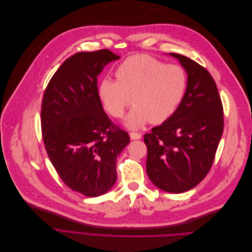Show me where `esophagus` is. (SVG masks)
Listing matches in <instances>:
<instances>
[{"mask_svg":"<svg viewBox=\"0 0 252 252\" xmlns=\"http://www.w3.org/2000/svg\"><path fill=\"white\" fill-rule=\"evenodd\" d=\"M142 135L140 133H137V132H131L130 133V138L132 140H138V139H141Z\"/></svg>","mask_w":252,"mask_h":252,"instance_id":"obj_1","label":"esophagus"}]
</instances>
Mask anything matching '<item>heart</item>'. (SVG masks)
Here are the masks:
<instances>
[{"mask_svg":"<svg viewBox=\"0 0 252 252\" xmlns=\"http://www.w3.org/2000/svg\"><path fill=\"white\" fill-rule=\"evenodd\" d=\"M116 80L104 78L97 87L104 110L115 118L124 116L130 105L134 108L125 124L133 129L149 121L161 124L177 110L187 88V76L177 64H165L148 56L136 55L124 60L114 71Z\"/></svg>","mask_w":252,"mask_h":252,"instance_id":"heart-1","label":"heart"}]
</instances>
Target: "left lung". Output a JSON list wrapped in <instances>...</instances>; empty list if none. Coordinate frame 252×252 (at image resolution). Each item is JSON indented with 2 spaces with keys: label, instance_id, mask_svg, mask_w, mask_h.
I'll list each match as a JSON object with an SVG mask.
<instances>
[{
  "label": "left lung",
  "instance_id": "8db88e82",
  "mask_svg": "<svg viewBox=\"0 0 252 252\" xmlns=\"http://www.w3.org/2000/svg\"><path fill=\"white\" fill-rule=\"evenodd\" d=\"M188 73L186 93L176 112L144 135L147 174L156 187L183 192L195 187L210 172L223 132V108L211 73L178 54Z\"/></svg>",
  "mask_w": 252,
  "mask_h": 252
}]
</instances>
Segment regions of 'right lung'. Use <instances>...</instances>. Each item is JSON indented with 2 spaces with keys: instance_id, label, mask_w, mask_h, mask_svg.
Masks as SVG:
<instances>
[{
  "instance_id": "obj_1",
  "label": "right lung",
  "mask_w": 252,
  "mask_h": 252,
  "mask_svg": "<svg viewBox=\"0 0 252 252\" xmlns=\"http://www.w3.org/2000/svg\"><path fill=\"white\" fill-rule=\"evenodd\" d=\"M119 58L109 49L73 55L50 78L42 97L40 122L48 158L63 182L86 196L113 187L117 156L130 142L97 94L98 74Z\"/></svg>"
}]
</instances>
